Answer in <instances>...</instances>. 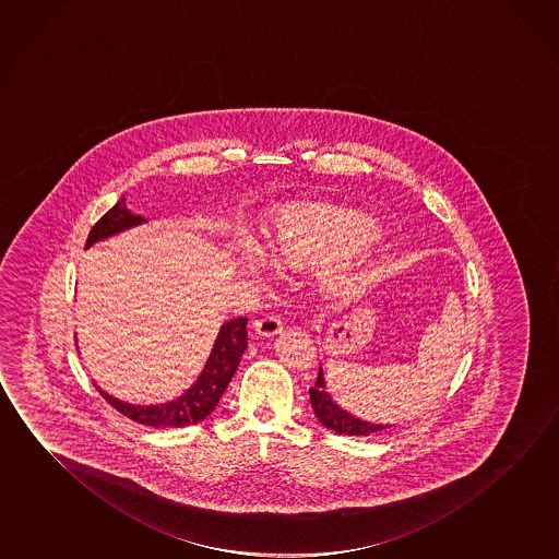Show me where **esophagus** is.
I'll return each mask as SVG.
<instances>
[{
	"label": "esophagus",
	"instance_id": "34e87169",
	"mask_svg": "<svg viewBox=\"0 0 559 559\" xmlns=\"http://www.w3.org/2000/svg\"><path fill=\"white\" fill-rule=\"evenodd\" d=\"M253 331L255 335L261 338H269V336L281 335L283 333V323L281 319H276L275 316H265L263 319H258L253 323Z\"/></svg>",
	"mask_w": 559,
	"mask_h": 559
}]
</instances>
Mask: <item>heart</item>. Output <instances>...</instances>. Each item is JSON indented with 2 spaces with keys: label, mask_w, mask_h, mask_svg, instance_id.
<instances>
[{
  "label": "heart",
  "mask_w": 559,
  "mask_h": 559,
  "mask_svg": "<svg viewBox=\"0 0 559 559\" xmlns=\"http://www.w3.org/2000/svg\"><path fill=\"white\" fill-rule=\"evenodd\" d=\"M376 224L360 216L343 215L323 205H301L286 211L273 233L266 236L265 253L278 266H300L348 255L378 241ZM238 263H258V248L251 241L238 246ZM348 269L326 271V283L341 284Z\"/></svg>",
  "instance_id": "obj_1"
}]
</instances>
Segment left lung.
Here are the masks:
<instances>
[{"instance_id":"8db88e82","label":"left lung","mask_w":559,"mask_h":559,"mask_svg":"<svg viewBox=\"0 0 559 559\" xmlns=\"http://www.w3.org/2000/svg\"><path fill=\"white\" fill-rule=\"evenodd\" d=\"M310 401L316 418L323 426H326L329 430L336 431V433H344V436H370V433H376V431L391 428L389 424H371V421L360 420V418H356L353 414L343 411L329 395L321 368H319L316 385L310 389Z\"/></svg>"}]
</instances>
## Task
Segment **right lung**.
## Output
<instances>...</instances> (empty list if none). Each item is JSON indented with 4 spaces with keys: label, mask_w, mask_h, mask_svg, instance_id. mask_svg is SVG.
Here are the masks:
<instances>
[{
    "label": "right lung",
    "mask_w": 559,
    "mask_h": 559,
    "mask_svg": "<svg viewBox=\"0 0 559 559\" xmlns=\"http://www.w3.org/2000/svg\"><path fill=\"white\" fill-rule=\"evenodd\" d=\"M146 223L145 216L133 215L126 206V199L121 198L106 215L93 226L86 238L85 249L96 241L106 240L110 236L129 230L133 226ZM248 319L236 318L226 321L218 335H216L213 350L209 354L205 368L199 373L195 383L189 386L183 395L163 404L121 403L118 399L104 393L100 386L98 393L112 404L118 413L128 416L131 420L153 426V428H183L189 424L205 420L209 414L215 411L228 383L233 381L234 373L240 366L241 354L248 348Z\"/></svg>",
    "instance_id": "add662e5"
}]
</instances>
